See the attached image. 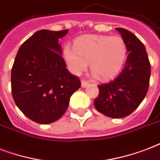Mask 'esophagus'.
<instances>
[{
    "mask_svg": "<svg viewBox=\"0 0 160 160\" xmlns=\"http://www.w3.org/2000/svg\"><path fill=\"white\" fill-rule=\"evenodd\" d=\"M88 85V82L85 81V80H82V81H81L82 88H86Z\"/></svg>",
    "mask_w": 160,
    "mask_h": 160,
    "instance_id": "1",
    "label": "esophagus"
}]
</instances>
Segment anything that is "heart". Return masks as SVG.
Masks as SVG:
<instances>
[{"label":"heart","instance_id":"obj_1","mask_svg":"<svg viewBox=\"0 0 160 160\" xmlns=\"http://www.w3.org/2000/svg\"><path fill=\"white\" fill-rule=\"evenodd\" d=\"M127 53V44L121 37L86 35L77 38L73 48L67 45L63 58L72 73L81 74L90 63L94 77L109 80L121 71Z\"/></svg>","mask_w":160,"mask_h":160}]
</instances>
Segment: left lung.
<instances>
[{
  "mask_svg": "<svg viewBox=\"0 0 160 160\" xmlns=\"http://www.w3.org/2000/svg\"><path fill=\"white\" fill-rule=\"evenodd\" d=\"M126 42L128 55L122 72L108 83L98 85L94 100L96 109L112 118L132 113L145 98L149 85L151 67L145 47L134 34L118 27Z\"/></svg>",
  "mask_w": 160,
  "mask_h": 160,
  "instance_id": "obj_1",
  "label": "left lung"
}]
</instances>
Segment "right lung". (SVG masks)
Here are the masks:
<instances>
[{
  "instance_id": "add662e5",
  "label": "right lung",
  "mask_w": 160,
  "mask_h": 160,
  "mask_svg": "<svg viewBox=\"0 0 160 160\" xmlns=\"http://www.w3.org/2000/svg\"><path fill=\"white\" fill-rule=\"evenodd\" d=\"M68 30H40L21 47L12 69V92L27 118L42 124L59 119L66 112L78 78L66 68L58 43Z\"/></svg>"
}]
</instances>
